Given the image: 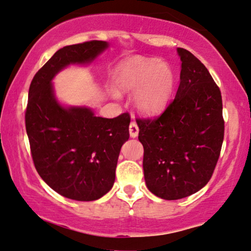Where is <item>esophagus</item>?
Returning <instances> with one entry per match:
<instances>
[{
  "mask_svg": "<svg viewBox=\"0 0 251 251\" xmlns=\"http://www.w3.org/2000/svg\"><path fill=\"white\" fill-rule=\"evenodd\" d=\"M129 133H130V137L131 138H136L138 136V133H139V128H138L137 123L136 122H131L129 126Z\"/></svg>",
  "mask_w": 251,
  "mask_h": 251,
  "instance_id": "1",
  "label": "esophagus"
}]
</instances>
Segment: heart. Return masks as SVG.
Returning a JSON list of instances; mask_svg holds the SVG:
<instances>
[{
  "label": "heart",
  "mask_w": 251,
  "mask_h": 251,
  "mask_svg": "<svg viewBox=\"0 0 251 251\" xmlns=\"http://www.w3.org/2000/svg\"><path fill=\"white\" fill-rule=\"evenodd\" d=\"M113 81L121 93H134L133 107L151 117L169 104L176 88V75L169 63L156 59H129L113 72ZM115 99L120 94L112 92Z\"/></svg>",
  "instance_id": "1"
}]
</instances>
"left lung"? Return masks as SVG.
<instances>
[{
    "label": "left lung",
    "instance_id": "1",
    "mask_svg": "<svg viewBox=\"0 0 251 251\" xmlns=\"http://www.w3.org/2000/svg\"><path fill=\"white\" fill-rule=\"evenodd\" d=\"M176 99L161 115L138 120L144 176L151 194L176 201L208 182L224 138L222 96L206 67L184 49Z\"/></svg>",
    "mask_w": 251,
    "mask_h": 251
}]
</instances>
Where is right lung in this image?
<instances>
[{
    "label": "right lung",
    "instance_id": "obj_1",
    "mask_svg": "<svg viewBox=\"0 0 251 251\" xmlns=\"http://www.w3.org/2000/svg\"><path fill=\"white\" fill-rule=\"evenodd\" d=\"M108 47L103 41L64 46L29 87L25 118L35 168L54 191L78 201H96L113 187L120 151L129 139L130 117L105 119L85 105H64L53 79L70 65L92 64Z\"/></svg>",
    "mask_w": 251,
    "mask_h": 251
}]
</instances>
